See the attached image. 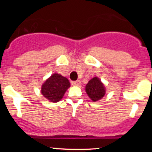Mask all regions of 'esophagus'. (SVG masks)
Returning <instances> with one entry per match:
<instances>
[{
	"instance_id": "1",
	"label": "esophagus",
	"mask_w": 152,
	"mask_h": 152,
	"mask_svg": "<svg viewBox=\"0 0 152 152\" xmlns=\"http://www.w3.org/2000/svg\"><path fill=\"white\" fill-rule=\"evenodd\" d=\"M72 85H74V86H79L81 84V81L79 80H77V81H72L71 82Z\"/></svg>"
}]
</instances>
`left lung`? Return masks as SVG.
<instances>
[{
    "label": "left lung",
    "mask_w": 152,
    "mask_h": 152,
    "mask_svg": "<svg viewBox=\"0 0 152 152\" xmlns=\"http://www.w3.org/2000/svg\"><path fill=\"white\" fill-rule=\"evenodd\" d=\"M86 91L94 102L102 99L106 93L105 87L97 77H94L88 81L86 86Z\"/></svg>",
    "instance_id": "8db88e82"
}]
</instances>
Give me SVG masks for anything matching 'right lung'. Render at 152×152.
Masks as SVG:
<instances>
[{
  "mask_svg": "<svg viewBox=\"0 0 152 152\" xmlns=\"http://www.w3.org/2000/svg\"><path fill=\"white\" fill-rule=\"evenodd\" d=\"M70 87V83L66 77L58 74H53L41 87V94L50 102H58Z\"/></svg>",
  "mask_w": 152,
  "mask_h": 152,
  "instance_id": "1",
  "label": "right lung"
}]
</instances>
